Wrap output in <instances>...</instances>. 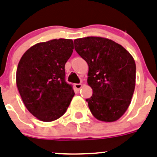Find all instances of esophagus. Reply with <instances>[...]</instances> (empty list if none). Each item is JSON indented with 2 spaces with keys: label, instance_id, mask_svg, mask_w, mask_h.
Wrapping results in <instances>:
<instances>
[{
  "label": "esophagus",
  "instance_id": "obj_1",
  "mask_svg": "<svg viewBox=\"0 0 157 157\" xmlns=\"http://www.w3.org/2000/svg\"><path fill=\"white\" fill-rule=\"evenodd\" d=\"M74 87H75L77 90H80L82 87V84H74Z\"/></svg>",
  "mask_w": 157,
  "mask_h": 157
}]
</instances>
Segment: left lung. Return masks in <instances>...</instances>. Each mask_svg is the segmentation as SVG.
I'll return each instance as SVG.
<instances>
[{"mask_svg": "<svg viewBox=\"0 0 157 157\" xmlns=\"http://www.w3.org/2000/svg\"><path fill=\"white\" fill-rule=\"evenodd\" d=\"M74 46L88 65L87 84L93 91L86 99L90 111L103 122L119 120L129 107L135 91L134 58L121 44L101 36L75 39Z\"/></svg>", "mask_w": 157, "mask_h": 157, "instance_id": "1", "label": "left lung"}]
</instances>
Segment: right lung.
I'll return each mask as SVG.
<instances>
[{"instance_id":"obj_1","label":"right lung","mask_w":157,"mask_h":157,"mask_svg":"<svg viewBox=\"0 0 157 157\" xmlns=\"http://www.w3.org/2000/svg\"><path fill=\"white\" fill-rule=\"evenodd\" d=\"M73 50L71 39H54L34 44L19 60L17 87L28 111L40 121L60 118L75 94L65 80V65Z\"/></svg>"}]
</instances>
